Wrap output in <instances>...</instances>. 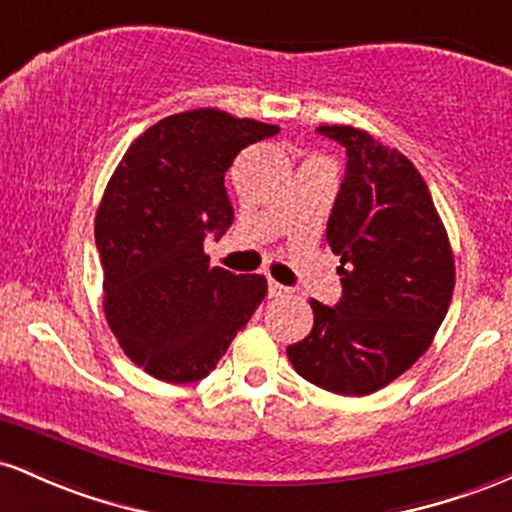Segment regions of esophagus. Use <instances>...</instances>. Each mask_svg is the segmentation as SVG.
I'll list each match as a JSON object with an SVG mask.
<instances>
[{
    "mask_svg": "<svg viewBox=\"0 0 512 512\" xmlns=\"http://www.w3.org/2000/svg\"><path fill=\"white\" fill-rule=\"evenodd\" d=\"M268 295H271V297H285V295H290V290H287L285 285L275 283L273 278H268Z\"/></svg>",
    "mask_w": 512,
    "mask_h": 512,
    "instance_id": "34e87169",
    "label": "esophagus"
}]
</instances>
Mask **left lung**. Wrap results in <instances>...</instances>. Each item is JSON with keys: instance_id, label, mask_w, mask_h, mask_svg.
Wrapping results in <instances>:
<instances>
[{"instance_id": "obj_1", "label": "left lung", "mask_w": 512, "mask_h": 512, "mask_svg": "<svg viewBox=\"0 0 512 512\" xmlns=\"http://www.w3.org/2000/svg\"><path fill=\"white\" fill-rule=\"evenodd\" d=\"M317 130L348 154L326 225L343 295L333 307L312 300V331L287 358L326 392L365 396L433 343L455 290V256L426 181L399 149L350 125Z\"/></svg>"}]
</instances>
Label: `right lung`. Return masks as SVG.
<instances>
[{"label": "right lung", "mask_w": 512, "mask_h": 512, "mask_svg": "<svg viewBox=\"0 0 512 512\" xmlns=\"http://www.w3.org/2000/svg\"><path fill=\"white\" fill-rule=\"evenodd\" d=\"M278 125L195 108L132 142L96 212L103 309L120 348L171 384L208 377L266 297L263 275L210 266L203 244L234 222L225 171Z\"/></svg>", "instance_id": "add662e5"}]
</instances>
